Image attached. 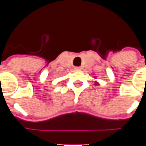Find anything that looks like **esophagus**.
<instances>
[{
	"label": "esophagus",
	"mask_w": 146,
	"mask_h": 146,
	"mask_svg": "<svg viewBox=\"0 0 146 146\" xmlns=\"http://www.w3.org/2000/svg\"><path fill=\"white\" fill-rule=\"evenodd\" d=\"M75 70H81V67H80V66L75 67Z\"/></svg>",
	"instance_id": "1"
}]
</instances>
